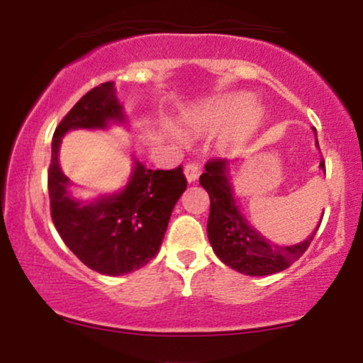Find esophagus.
Returning <instances> with one entry per match:
<instances>
[{
	"label": "esophagus",
	"mask_w": 363,
	"mask_h": 363,
	"mask_svg": "<svg viewBox=\"0 0 363 363\" xmlns=\"http://www.w3.org/2000/svg\"><path fill=\"white\" fill-rule=\"evenodd\" d=\"M184 174L187 182H194L199 177V165L198 164H187L184 167Z\"/></svg>",
	"instance_id": "1"
}]
</instances>
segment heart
Masks as SVG:
<instances>
[{"instance_id":"b5f03b06","label":"heart","mask_w":363,"mask_h":363,"mask_svg":"<svg viewBox=\"0 0 363 363\" xmlns=\"http://www.w3.org/2000/svg\"><path fill=\"white\" fill-rule=\"evenodd\" d=\"M247 95H232V97L222 99V101L211 104L196 111L193 116V123L201 129H223L234 124L235 135H249L252 129H256L262 118V111L253 104Z\"/></svg>"}]
</instances>
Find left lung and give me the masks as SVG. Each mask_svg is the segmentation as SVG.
<instances>
[{
  "label": "left lung",
  "mask_w": 363,
  "mask_h": 363,
  "mask_svg": "<svg viewBox=\"0 0 363 363\" xmlns=\"http://www.w3.org/2000/svg\"><path fill=\"white\" fill-rule=\"evenodd\" d=\"M315 145L319 147L318 140ZM228 165L230 164L225 158H211L206 162L205 172L199 177V184L210 194L206 228L211 247L225 264L249 277L283 272L307 251L323 218L303 242L295 245L273 244L247 223L235 205L232 186L228 182ZM320 169L326 172L323 160Z\"/></svg>",
  "instance_id": "1"
}]
</instances>
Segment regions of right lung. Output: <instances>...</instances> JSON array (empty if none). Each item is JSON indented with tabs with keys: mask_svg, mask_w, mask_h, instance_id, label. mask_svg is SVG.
<instances>
[{
	"mask_svg": "<svg viewBox=\"0 0 363 363\" xmlns=\"http://www.w3.org/2000/svg\"><path fill=\"white\" fill-rule=\"evenodd\" d=\"M111 121L123 123L124 114L114 83L106 82L86 91L57 124L48 189L54 227L65 244L94 272L119 277L140 269L155 257L187 181L181 165L170 170H152L136 162L131 179L121 193L86 203L72 198L69 179L57 162L61 138L69 129H104Z\"/></svg>",
	"mask_w": 363,
	"mask_h": 363,
	"instance_id": "1",
	"label": "right lung"
}]
</instances>
